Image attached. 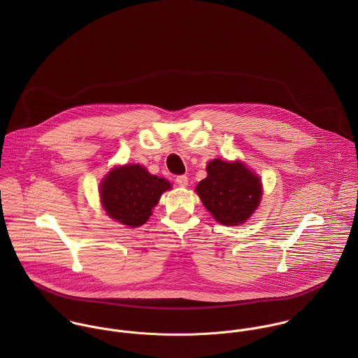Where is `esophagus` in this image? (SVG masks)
Wrapping results in <instances>:
<instances>
[{"instance_id": "1", "label": "esophagus", "mask_w": 358, "mask_h": 358, "mask_svg": "<svg viewBox=\"0 0 358 358\" xmlns=\"http://www.w3.org/2000/svg\"><path fill=\"white\" fill-rule=\"evenodd\" d=\"M176 183L182 187H186L189 183V178L186 175H179V176H176Z\"/></svg>"}]
</instances>
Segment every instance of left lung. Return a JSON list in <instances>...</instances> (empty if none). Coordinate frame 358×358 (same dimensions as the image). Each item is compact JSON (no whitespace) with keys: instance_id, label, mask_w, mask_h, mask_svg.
I'll return each mask as SVG.
<instances>
[{"instance_id":"obj_1","label":"left lung","mask_w":358,"mask_h":358,"mask_svg":"<svg viewBox=\"0 0 358 358\" xmlns=\"http://www.w3.org/2000/svg\"><path fill=\"white\" fill-rule=\"evenodd\" d=\"M208 176L196 192L216 222L238 226L251 217L262 200V180L240 161L212 159Z\"/></svg>"}]
</instances>
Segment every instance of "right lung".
<instances>
[{
	"instance_id": "right-lung-1",
	"label": "right lung",
	"mask_w": 358,
	"mask_h": 358,
	"mask_svg": "<svg viewBox=\"0 0 358 358\" xmlns=\"http://www.w3.org/2000/svg\"><path fill=\"white\" fill-rule=\"evenodd\" d=\"M171 183L154 176L139 164L111 169L101 183V201L107 215L129 227L145 224Z\"/></svg>"
}]
</instances>
